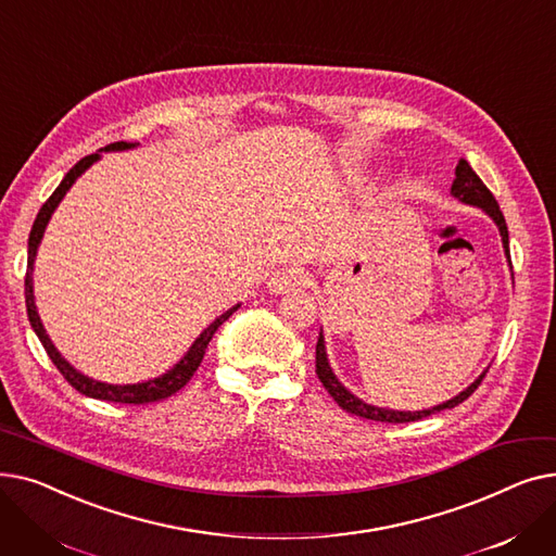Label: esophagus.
I'll use <instances>...</instances> for the list:
<instances>
[{
    "label": "esophagus",
    "instance_id": "esophagus-1",
    "mask_svg": "<svg viewBox=\"0 0 556 556\" xmlns=\"http://www.w3.org/2000/svg\"><path fill=\"white\" fill-rule=\"evenodd\" d=\"M308 283V275L302 268H281L268 279V288L273 293H290L300 290Z\"/></svg>",
    "mask_w": 556,
    "mask_h": 556
}]
</instances>
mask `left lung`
Segmentation results:
<instances>
[{
	"mask_svg": "<svg viewBox=\"0 0 556 556\" xmlns=\"http://www.w3.org/2000/svg\"><path fill=\"white\" fill-rule=\"evenodd\" d=\"M451 193L466 202V204H473V207H480L482 212H486L493 223L498 225L501 229V237H503V248H505V254L509 258V231H507V223H505V216L501 212V204L498 200L493 198V193L486 189V185L478 178V173L469 166V162L466 160H459L457 166H455V180H453V187H451ZM315 374L319 381H323L325 390L333 396V401L342 407V410H346L349 415H356V417H363V419H371V421H383V424H410V421H419L424 417H430L434 413H442V410H451V407L459 405L462 401L469 399L478 386L482 383V378L486 376L480 374L476 381L466 388L464 392H459L457 396H453L451 401L446 403H440L434 407H428V410H417V413H401V410H388V407H376V405H369L365 403L363 399L354 396L352 392H349L331 369L329 365V358H327V346H325V336L323 331H319V338H317V344H315Z\"/></svg>",
	"mask_w": 556,
	"mask_h": 556,
	"instance_id": "8db88e82",
	"label": "left lung"
}]
</instances>
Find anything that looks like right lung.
Wrapping results in <instances>:
<instances>
[{"mask_svg": "<svg viewBox=\"0 0 556 556\" xmlns=\"http://www.w3.org/2000/svg\"><path fill=\"white\" fill-rule=\"evenodd\" d=\"M135 146L139 143H130V141H114V143H108L105 149L101 151H128V149H135ZM101 155L99 153H92L83 157L78 164H74L70 168V173L63 178V182L58 185V189L49 195V200L42 204L38 216H36V223L31 227V233H28V261H26V277H24V298H26V313H28V323H31L36 336L40 338L42 346L47 356L51 358V363L58 367V371H61L65 376V381L78 390L80 394L90 396V399H101V401H114V403H128V405H143V403H153V401H162V399H168L170 394H175L178 390H182L189 381L191 376L195 374V369L200 367L202 358H204V349H207L210 340L214 338V333L218 331V327L225 323V319H229V315L233 311H239L241 304L231 306L229 311H225L220 317H216L214 323L204 329L195 342L189 346V352L185 354V358L175 365L173 369H168L166 374L157 376V378H151V381L146 383H135V386H110V383H101V381H94V378H87L85 374H80L78 369H74L61 354H58V349L53 346V342L49 340L42 323H40V315L36 311V302H34V261H36V254H38V245L45 237V229H47V223L51 218V214L55 212L58 204H61V200L65 198V193L70 191V187L80 178V175L90 168Z\"/></svg>", "mask_w": 556, "mask_h": 556, "instance_id": "obj_1", "label": "right lung"}]
</instances>
